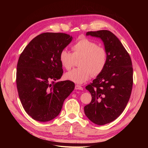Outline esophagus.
<instances>
[{"instance_id": "esophagus-1", "label": "esophagus", "mask_w": 148, "mask_h": 148, "mask_svg": "<svg viewBox=\"0 0 148 148\" xmlns=\"http://www.w3.org/2000/svg\"><path fill=\"white\" fill-rule=\"evenodd\" d=\"M75 89H77V90H83V88L82 86H80V85L76 84L75 85Z\"/></svg>"}]
</instances>
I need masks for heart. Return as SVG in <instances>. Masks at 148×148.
<instances>
[{"label": "heart", "mask_w": 148, "mask_h": 148, "mask_svg": "<svg viewBox=\"0 0 148 148\" xmlns=\"http://www.w3.org/2000/svg\"><path fill=\"white\" fill-rule=\"evenodd\" d=\"M72 53L64 49L59 53L62 66L67 70L74 66L75 59L78 62L79 68L66 73L65 77L78 84H82L92 77L101 74L107 64V55L105 49L98 46L97 44L90 39L84 38L79 40L71 46Z\"/></svg>", "instance_id": "heart-1"}]
</instances>
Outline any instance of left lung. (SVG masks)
Masks as SVG:
<instances>
[{"instance_id":"obj_1","label":"left lung","mask_w":148,"mask_h":148,"mask_svg":"<svg viewBox=\"0 0 148 148\" xmlns=\"http://www.w3.org/2000/svg\"><path fill=\"white\" fill-rule=\"evenodd\" d=\"M86 36L100 38L107 55L102 72L86 89L92 100L84 106L86 117L103 125L113 122L123 112L133 87V66L128 53L116 36L108 30L89 31Z\"/></svg>"}]
</instances>
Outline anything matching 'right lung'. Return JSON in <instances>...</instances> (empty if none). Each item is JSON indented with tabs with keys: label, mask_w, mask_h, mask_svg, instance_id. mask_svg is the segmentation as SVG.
<instances>
[{
	"label": "right lung",
	"mask_w": 148,
	"mask_h": 148,
	"mask_svg": "<svg viewBox=\"0 0 148 148\" xmlns=\"http://www.w3.org/2000/svg\"><path fill=\"white\" fill-rule=\"evenodd\" d=\"M71 41V36L65 33H42L31 40L19 57L18 92L26 112L35 120L56 118L73 91L75 83L70 80L54 82L63 74L59 53Z\"/></svg>",
	"instance_id": "1"
}]
</instances>
